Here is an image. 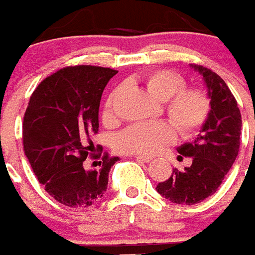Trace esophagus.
<instances>
[{"label": "esophagus", "instance_id": "1", "mask_svg": "<svg viewBox=\"0 0 255 255\" xmlns=\"http://www.w3.org/2000/svg\"><path fill=\"white\" fill-rule=\"evenodd\" d=\"M138 161H143V162H150L151 160H152V157L151 156H143V155H136L134 156Z\"/></svg>", "mask_w": 255, "mask_h": 255}]
</instances>
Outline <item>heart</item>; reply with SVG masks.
Instances as JSON below:
<instances>
[{"instance_id":"heart-1","label":"heart","mask_w":255,"mask_h":255,"mask_svg":"<svg viewBox=\"0 0 255 255\" xmlns=\"http://www.w3.org/2000/svg\"><path fill=\"white\" fill-rule=\"evenodd\" d=\"M148 93L165 102V112L182 134H192L207 119L210 100L199 89H183L184 81L167 70H155L142 77ZM118 90H114L105 103L104 121H114L113 104ZM166 121H148L132 125L117 136L116 148L123 153L152 155L175 137V128Z\"/></svg>"}]
</instances>
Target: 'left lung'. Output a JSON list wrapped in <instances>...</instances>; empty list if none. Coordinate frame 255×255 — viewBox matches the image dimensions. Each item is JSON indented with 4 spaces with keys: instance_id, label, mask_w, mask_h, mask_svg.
<instances>
[{
    "instance_id": "8db88e82",
    "label": "left lung",
    "mask_w": 255,
    "mask_h": 255,
    "mask_svg": "<svg viewBox=\"0 0 255 255\" xmlns=\"http://www.w3.org/2000/svg\"><path fill=\"white\" fill-rule=\"evenodd\" d=\"M199 73L207 89L211 111L199 134L176 150L192 157V165L157 184L156 190L176 205H196L212 196L221 185L239 153L242 114L230 89L213 71L190 65ZM179 159V156H178Z\"/></svg>"
}]
</instances>
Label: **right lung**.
<instances>
[{
	"mask_svg": "<svg viewBox=\"0 0 255 255\" xmlns=\"http://www.w3.org/2000/svg\"><path fill=\"white\" fill-rule=\"evenodd\" d=\"M118 71L75 66L57 71L31 94L22 123V143L39 183L49 196L68 207H88L100 201L112 166L119 157L103 155L99 169H89L91 137L99 130L102 94ZM102 151V148H99Z\"/></svg>",
	"mask_w": 255,
	"mask_h": 255,
	"instance_id": "add662e5",
	"label": "right lung"
}]
</instances>
